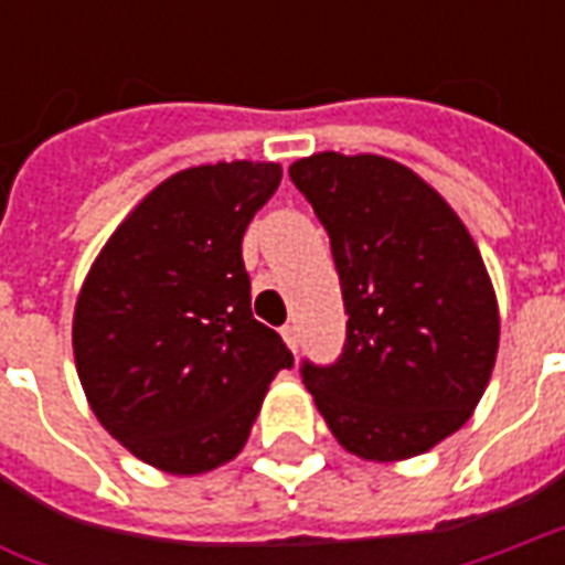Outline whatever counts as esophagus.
Instances as JSON below:
<instances>
[{
  "label": "esophagus",
  "mask_w": 565,
  "mask_h": 565,
  "mask_svg": "<svg viewBox=\"0 0 565 565\" xmlns=\"http://www.w3.org/2000/svg\"><path fill=\"white\" fill-rule=\"evenodd\" d=\"M281 335H284V342H287V348L296 354V348H299V330H296V327H284Z\"/></svg>",
  "instance_id": "1"
}]
</instances>
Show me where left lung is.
I'll return each mask as SVG.
<instances>
[{
	"mask_svg": "<svg viewBox=\"0 0 565 565\" xmlns=\"http://www.w3.org/2000/svg\"><path fill=\"white\" fill-rule=\"evenodd\" d=\"M290 181L330 235L348 335L302 360L332 436L363 460H405L457 433L499 348L497 296L460 217L399 162L315 153Z\"/></svg>",
	"mask_w": 565,
	"mask_h": 565,
	"instance_id": "1",
	"label": "left lung"
}]
</instances>
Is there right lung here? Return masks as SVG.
<instances>
[{
    "label": "right lung",
    "mask_w": 565,
    "mask_h": 565,
    "mask_svg": "<svg viewBox=\"0 0 565 565\" xmlns=\"http://www.w3.org/2000/svg\"><path fill=\"white\" fill-rule=\"evenodd\" d=\"M281 184L275 162L172 174L117 226L75 306V363L93 415L139 460L209 472L247 441L294 354L250 311L242 238Z\"/></svg>",
    "instance_id": "add662e5"
}]
</instances>
